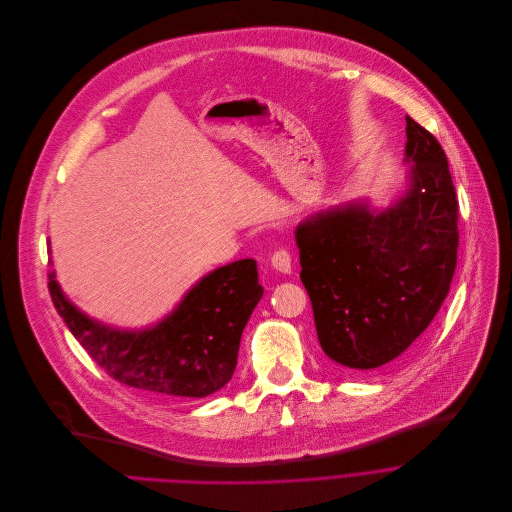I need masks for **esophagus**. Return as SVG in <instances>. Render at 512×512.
<instances>
[{
	"label": "esophagus",
	"instance_id": "obj_1",
	"mask_svg": "<svg viewBox=\"0 0 512 512\" xmlns=\"http://www.w3.org/2000/svg\"><path fill=\"white\" fill-rule=\"evenodd\" d=\"M270 264H272V268H276L278 272L290 274V270H292V256H290V252H288L286 248H278L276 252L270 254Z\"/></svg>",
	"mask_w": 512,
	"mask_h": 512
}]
</instances>
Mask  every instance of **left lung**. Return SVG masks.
Listing matches in <instances>:
<instances>
[{
    "label": "left lung",
    "instance_id": "obj_1",
    "mask_svg": "<svg viewBox=\"0 0 512 512\" xmlns=\"http://www.w3.org/2000/svg\"><path fill=\"white\" fill-rule=\"evenodd\" d=\"M410 183L385 212L349 203L296 228L319 343L355 375L395 361L428 329L458 260V199L438 139L405 117Z\"/></svg>",
    "mask_w": 512,
    "mask_h": 512
}]
</instances>
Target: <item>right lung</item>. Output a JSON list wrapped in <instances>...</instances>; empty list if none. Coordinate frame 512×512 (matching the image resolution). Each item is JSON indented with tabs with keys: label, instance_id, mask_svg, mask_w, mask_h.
Instances as JSON below:
<instances>
[{
	"label": "right lung",
	"instance_id": "add662e5",
	"mask_svg": "<svg viewBox=\"0 0 512 512\" xmlns=\"http://www.w3.org/2000/svg\"><path fill=\"white\" fill-rule=\"evenodd\" d=\"M48 290L100 369L123 385L165 397H206L232 379L242 331L264 292L256 260H238L201 278L157 327L119 331L82 315L62 294L54 270Z\"/></svg>",
	"mask_w": 512,
	"mask_h": 512
}]
</instances>
